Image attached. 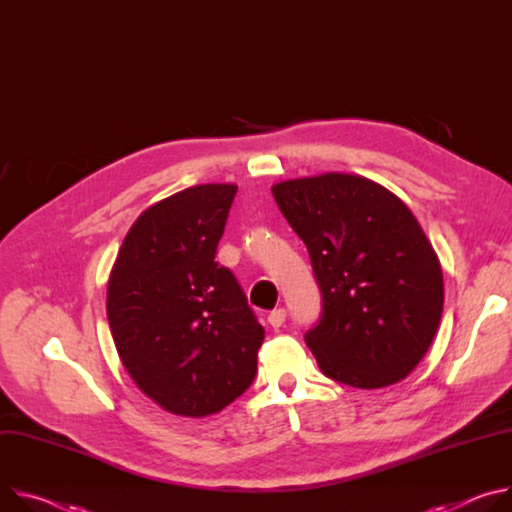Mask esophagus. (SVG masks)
Masks as SVG:
<instances>
[{"label": "esophagus", "mask_w": 512, "mask_h": 512, "mask_svg": "<svg viewBox=\"0 0 512 512\" xmlns=\"http://www.w3.org/2000/svg\"><path fill=\"white\" fill-rule=\"evenodd\" d=\"M285 319H287V311H285V309H274V311H270V315H268V323H270L274 329H278L282 323H285Z\"/></svg>", "instance_id": "34e87169"}]
</instances>
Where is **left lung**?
<instances>
[{
    "mask_svg": "<svg viewBox=\"0 0 512 512\" xmlns=\"http://www.w3.org/2000/svg\"><path fill=\"white\" fill-rule=\"evenodd\" d=\"M272 195L323 295L321 321L305 333L321 372L366 390L407 378L443 311L441 264L417 217L386 187L348 173L282 181Z\"/></svg>",
    "mask_w": 512,
    "mask_h": 512,
    "instance_id": "1",
    "label": "left lung"
}]
</instances>
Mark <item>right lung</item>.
<instances>
[{"mask_svg":"<svg viewBox=\"0 0 512 512\" xmlns=\"http://www.w3.org/2000/svg\"><path fill=\"white\" fill-rule=\"evenodd\" d=\"M238 187L195 185L148 207L107 282L120 360L160 409L207 417L256 376L264 329L236 276L215 262Z\"/></svg>","mask_w":512,"mask_h":512,"instance_id":"1","label":"right lung"}]
</instances>
